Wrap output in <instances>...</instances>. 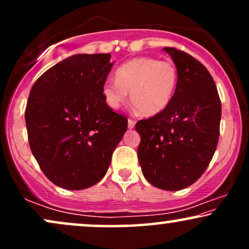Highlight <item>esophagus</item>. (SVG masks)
<instances>
[{
    "mask_svg": "<svg viewBox=\"0 0 249 249\" xmlns=\"http://www.w3.org/2000/svg\"><path fill=\"white\" fill-rule=\"evenodd\" d=\"M134 125H136V121H133V119H128L127 121V126L128 128H133Z\"/></svg>",
    "mask_w": 249,
    "mask_h": 249,
    "instance_id": "esophagus-1",
    "label": "esophagus"
}]
</instances>
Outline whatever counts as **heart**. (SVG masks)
Returning a JSON list of instances; mask_svg holds the SVG:
<instances>
[{
  "label": "heart",
  "mask_w": 249,
  "mask_h": 249,
  "mask_svg": "<svg viewBox=\"0 0 249 249\" xmlns=\"http://www.w3.org/2000/svg\"><path fill=\"white\" fill-rule=\"evenodd\" d=\"M178 83V71L172 62L153 57H136L118 68L116 79L103 85V95L111 108H119L127 101L142 116L162 112L172 101Z\"/></svg>",
  "instance_id": "obj_1"
}]
</instances>
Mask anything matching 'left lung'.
Returning <instances> with one entry per match:
<instances>
[{"label": "left lung", "instance_id": "obj_1", "mask_svg": "<svg viewBox=\"0 0 249 249\" xmlns=\"http://www.w3.org/2000/svg\"><path fill=\"white\" fill-rule=\"evenodd\" d=\"M178 71L172 101L136 124L138 159L145 179L166 191L186 188L205 172L215 152L221 102L208 70L184 51L164 48Z\"/></svg>", "mask_w": 249, "mask_h": 249}]
</instances>
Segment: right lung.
Masks as SVG:
<instances>
[{
	"instance_id": "1",
	"label": "right lung",
	"mask_w": 249,
	"mask_h": 249,
	"mask_svg": "<svg viewBox=\"0 0 249 249\" xmlns=\"http://www.w3.org/2000/svg\"><path fill=\"white\" fill-rule=\"evenodd\" d=\"M110 53L73 55L45 71L33 85L25 107L28 141L50 181L84 190L101 181L127 118L108 107L103 85Z\"/></svg>"
}]
</instances>
